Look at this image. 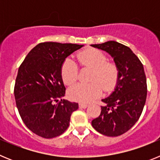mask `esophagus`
Listing matches in <instances>:
<instances>
[{"instance_id": "34e87169", "label": "esophagus", "mask_w": 160, "mask_h": 160, "mask_svg": "<svg viewBox=\"0 0 160 160\" xmlns=\"http://www.w3.org/2000/svg\"><path fill=\"white\" fill-rule=\"evenodd\" d=\"M79 107H81V108H87V107H88V105L87 104H86V103H83V102H80L78 104Z\"/></svg>"}]
</instances>
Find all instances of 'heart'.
Masks as SVG:
<instances>
[{"label": "heart", "instance_id": "heart-1", "mask_svg": "<svg viewBox=\"0 0 160 160\" xmlns=\"http://www.w3.org/2000/svg\"><path fill=\"white\" fill-rule=\"evenodd\" d=\"M79 64L83 68L92 69L90 83H78L68 90V96L73 101L90 102L101 95L103 90L111 92L116 87L119 77L117 65L109 62L107 55L96 49H87L77 55ZM79 69L77 63L66 58L61 67L63 82L70 86L78 78Z\"/></svg>", "mask_w": 160, "mask_h": 160}]
</instances>
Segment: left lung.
Here are the masks:
<instances>
[{
    "mask_svg": "<svg viewBox=\"0 0 160 160\" xmlns=\"http://www.w3.org/2000/svg\"><path fill=\"white\" fill-rule=\"evenodd\" d=\"M91 46L111 54L119 70L114 91L102 100L106 105L91 124L102 135L118 136L135 125L143 110L148 93L143 66L129 47L114 41Z\"/></svg>",
    "mask_w": 160,
    "mask_h": 160,
    "instance_id": "left-lung-1",
    "label": "left lung"
}]
</instances>
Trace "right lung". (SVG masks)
Here are the masks:
<instances>
[{
  "mask_svg": "<svg viewBox=\"0 0 160 160\" xmlns=\"http://www.w3.org/2000/svg\"><path fill=\"white\" fill-rule=\"evenodd\" d=\"M83 45L42 42L30 50L18 69L14 96L22 121L45 138L61 135L78 104L62 98L66 87L61 67L69 55Z\"/></svg>",
  "mask_w": 160,
  "mask_h": 160,
  "instance_id": "right-lung-1",
  "label": "right lung"
}]
</instances>
